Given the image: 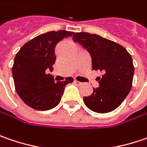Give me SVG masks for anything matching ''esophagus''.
<instances>
[{
	"mask_svg": "<svg viewBox=\"0 0 147 147\" xmlns=\"http://www.w3.org/2000/svg\"><path fill=\"white\" fill-rule=\"evenodd\" d=\"M74 83L76 84L77 85H82L83 84L81 83V82H79V81H78V80H74Z\"/></svg>",
	"mask_w": 147,
	"mask_h": 147,
	"instance_id": "esophagus-1",
	"label": "esophagus"
}]
</instances>
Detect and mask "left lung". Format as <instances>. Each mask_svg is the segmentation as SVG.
<instances>
[{"mask_svg":"<svg viewBox=\"0 0 147 147\" xmlns=\"http://www.w3.org/2000/svg\"><path fill=\"white\" fill-rule=\"evenodd\" d=\"M73 40L89 52L92 70L103 73L97 78L98 88L84 98L85 105L98 113L113 111L121 105L132 87L134 66L131 56L121 45L98 34L79 32L74 34Z\"/></svg>","mask_w":147,"mask_h":147,"instance_id":"left-lung-1","label":"left lung"}]
</instances>
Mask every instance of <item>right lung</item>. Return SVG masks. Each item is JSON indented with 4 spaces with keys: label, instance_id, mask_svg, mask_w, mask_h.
I'll list each match as a JSON object with an SVG mask.
<instances>
[{
    "label": "right lung",
    "instance_id": "1",
    "mask_svg": "<svg viewBox=\"0 0 147 147\" xmlns=\"http://www.w3.org/2000/svg\"><path fill=\"white\" fill-rule=\"evenodd\" d=\"M74 34L72 31H49L26 43L16 55L12 75L16 90L26 105L38 111L54 108L60 102L64 87L74 78L55 82L47 74L55 63V46L63 39Z\"/></svg>",
    "mask_w": 147,
    "mask_h": 147
}]
</instances>
